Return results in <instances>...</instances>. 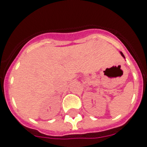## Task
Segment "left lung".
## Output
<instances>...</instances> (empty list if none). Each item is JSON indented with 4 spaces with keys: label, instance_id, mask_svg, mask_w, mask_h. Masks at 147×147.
Segmentation results:
<instances>
[{
    "label": "left lung",
    "instance_id": "left-lung-1",
    "mask_svg": "<svg viewBox=\"0 0 147 147\" xmlns=\"http://www.w3.org/2000/svg\"><path fill=\"white\" fill-rule=\"evenodd\" d=\"M121 55H122V56H123V57L124 58V59H125V57H124V55H123V54L122 53H121Z\"/></svg>",
    "mask_w": 147,
    "mask_h": 147
}]
</instances>
